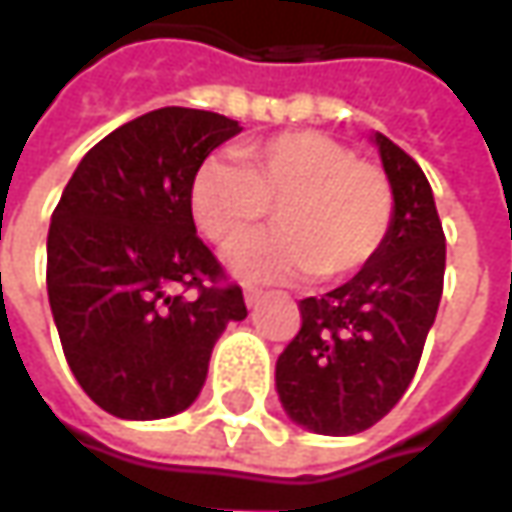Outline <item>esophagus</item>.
Returning <instances> with one entry per match:
<instances>
[{"label": "esophagus", "mask_w": 512, "mask_h": 512, "mask_svg": "<svg viewBox=\"0 0 512 512\" xmlns=\"http://www.w3.org/2000/svg\"><path fill=\"white\" fill-rule=\"evenodd\" d=\"M243 297H246V306H257L263 300V289L257 286H243Z\"/></svg>", "instance_id": "esophagus-1"}]
</instances>
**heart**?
<instances>
[{"label": "heart", "instance_id": "1", "mask_svg": "<svg viewBox=\"0 0 512 512\" xmlns=\"http://www.w3.org/2000/svg\"><path fill=\"white\" fill-rule=\"evenodd\" d=\"M240 164L209 158L189 184L192 221L218 249H235L274 206L277 232L232 257L257 280L314 274L343 280L377 255L394 221V186L374 161L314 130L240 147Z\"/></svg>", "mask_w": 512, "mask_h": 512}]
</instances>
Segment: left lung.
I'll return each instance as SVG.
<instances>
[{
    "label": "left lung",
    "mask_w": 512,
    "mask_h": 512,
    "mask_svg": "<svg viewBox=\"0 0 512 512\" xmlns=\"http://www.w3.org/2000/svg\"><path fill=\"white\" fill-rule=\"evenodd\" d=\"M394 186L379 252L340 289L300 300V331L277 357L286 414L314 433L368 431L408 391L445 286V232L425 172L374 135Z\"/></svg>",
    "instance_id": "8db88e82"
}]
</instances>
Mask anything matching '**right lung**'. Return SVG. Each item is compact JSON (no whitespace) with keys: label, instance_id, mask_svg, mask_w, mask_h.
Returning a JSON list of instances; mask_svg holds the SVG:
<instances>
[{"label":"right lung","instance_id":"1","mask_svg":"<svg viewBox=\"0 0 512 512\" xmlns=\"http://www.w3.org/2000/svg\"><path fill=\"white\" fill-rule=\"evenodd\" d=\"M209 110L161 107L101 138L47 232V297L84 394L121 419H164L201 394L215 340L246 317L198 238L189 184L238 135Z\"/></svg>","mask_w":512,"mask_h":512}]
</instances>
